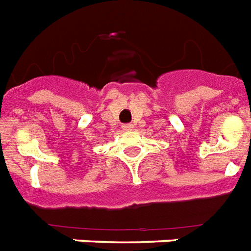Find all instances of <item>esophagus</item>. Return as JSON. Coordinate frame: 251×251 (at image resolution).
I'll list each match as a JSON object with an SVG mask.
<instances>
[{"instance_id":"esophagus-1","label":"esophagus","mask_w":251,"mask_h":251,"mask_svg":"<svg viewBox=\"0 0 251 251\" xmlns=\"http://www.w3.org/2000/svg\"><path fill=\"white\" fill-rule=\"evenodd\" d=\"M122 128H123L124 130H132V129H133V124H129V123L123 124V127H122Z\"/></svg>"}]
</instances>
